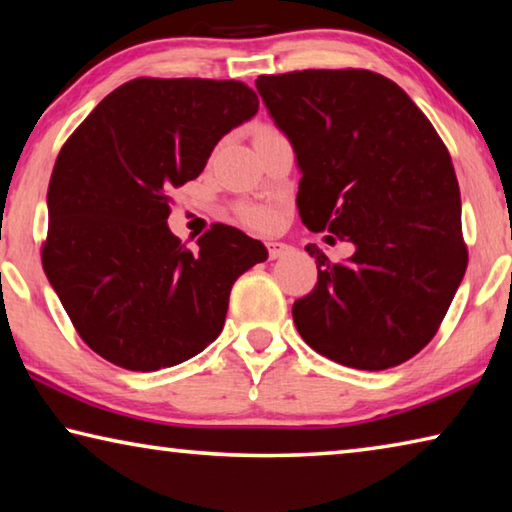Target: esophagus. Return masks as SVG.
Returning a JSON list of instances; mask_svg holds the SVG:
<instances>
[{
	"instance_id": "esophagus-1",
	"label": "esophagus",
	"mask_w": 512,
	"mask_h": 512,
	"mask_svg": "<svg viewBox=\"0 0 512 512\" xmlns=\"http://www.w3.org/2000/svg\"><path fill=\"white\" fill-rule=\"evenodd\" d=\"M291 250L293 248L287 246V244H280V241H271V244H268V257H271V259L284 257V255H289Z\"/></svg>"
}]
</instances>
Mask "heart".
<instances>
[{"instance_id": "1", "label": "heart", "mask_w": 512, "mask_h": 512, "mask_svg": "<svg viewBox=\"0 0 512 512\" xmlns=\"http://www.w3.org/2000/svg\"><path fill=\"white\" fill-rule=\"evenodd\" d=\"M264 128H271V126H264ZM264 128H259V131H264ZM239 219L241 223H246L248 228L271 230L277 223V212L268 205H244L239 207Z\"/></svg>"}]
</instances>
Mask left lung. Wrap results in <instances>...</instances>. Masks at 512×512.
<instances>
[{
	"label": "left lung",
	"mask_w": 512,
	"mask_h": 512,
	"mask_svg": "<svg viewBox=\"0 0 512 512\" xmlns=\"http://www.w3.org/2000/svg\"><path fill=\"white\" fill-rule=\"evenodd\" d=\"M255 85L296 151L302 223L357 246L339 264L307 246L318 282L293 302V323L343 366H400L436 336L467 268L445 142L400 85L370 69L262 74Z\"/></svg>",
	"instance_id": "left-lung-1"
}]
</instances>
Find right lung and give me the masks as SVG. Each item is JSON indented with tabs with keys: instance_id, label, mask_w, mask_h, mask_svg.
Masks as SVG:
<instances>
[{
	"instance_id": "obj_1",
	"label": "right lung",
	"mask_w": 512,
	"mask_h": 512,
	"mask_svg": "<svg viewBox=\"0 0 512 512\" xmlns=\"http://www.w3.org/2000/svg\"><path fill=\"white\" fill-rule=\"evenodd\" d=\"M257 108L241 81L140 76L67 137L49 180L42 268L99 357L153 372L221 334L232 284L268 253L225 223L187 248L167 225L169 194Z\"/></svg>"
}]
</instances>
